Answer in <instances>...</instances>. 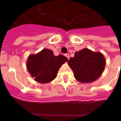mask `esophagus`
I'll return each instance as SVG.
<instances>
[{"label":"esophagus","mask_w":121,"mask_h":121,"mask_svg":"<svg viewBox=\"0 0 121 121\" xmlns=\"http://www.w3.org/2000/svg\"><path fill=\"white\" fill-rule=\"evenodd\" d=\"M65 56H66L68 59H69V58H70V56H69V54H65Z\"/></svg>","instance_id":"1"}]
</instances>
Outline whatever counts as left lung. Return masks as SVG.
I'll list each match as a JSON object with an SVG mask.
<instances>
[{"mask_svg":"<svg viewBox=\"0 0 121 121\" xmlns=\"http://www.w3.org/2000/svg\"><path fill=\"white\" fill-rule=\"evenodd\" d=\"M72 69L74 77L83 83H91L97 80L104 71L106 59L103 54L83 48L75 53L68 61Z\"/></svg>","mask_w":121,"mask_h":121,"instance_id":"obj_1","label":"left lung"}]
</instances>
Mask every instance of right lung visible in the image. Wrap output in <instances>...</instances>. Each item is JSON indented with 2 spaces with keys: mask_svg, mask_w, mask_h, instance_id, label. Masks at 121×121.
<instances>
[{
  "mask_svg": "<svg viewBox=\"0 0 121 121\" xmlns=\"http://www.w3.org/2000/svg\"><path fill=\"white\" fill-rule=\"evenodd\" d=\"M67 60L62 54L54 56L51 50L44 48L35 54H30L26 67L35 81L47 83L56 77L59 68Z\"/></svg>",
  "mask_w": 121,
  "mask_h": 121,
  "instance_id": "1",
  "label": "right lung"
}]
</instances>
